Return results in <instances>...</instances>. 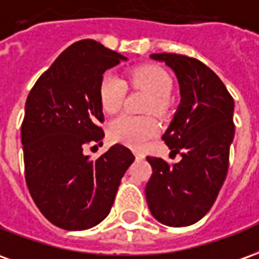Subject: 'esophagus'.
Masks as SVG:
<instances>
[{"label": "esophagus", "mask_w": 259, "mask_h": 259, "mask_svg": "<svg viewBox=\"0 0 259 259\" xmlns=\"http://www.w3.org/2000/svg\"><path fill=\"white\" fill-rule=\"evenodd\" d=\"M135 158H137V159H144V158H145V155H144L142 152H135Z\"/></svg>", "instance_id": "1"}]
</instances>
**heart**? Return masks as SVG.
<instances>
[{
    "mask_svg": "<svg viewBox=\"0 0 259 259\" xmlns=\"http://www.w3.org/2000/svg\"><path fill=\"white\" fill-rule=\"evenodd\" d=\"M128 83L151 94L148 110L153 112L165 111L166 101L172 90V78L162 67L156 65L138 66L128 73ZM125 81L118 76L107 74L100 83L99 99L101 108L107 114H115L122 107L125 97ZM159 131L156 119L152 117L119 115L108 126V134L114 141L134 148H141Z\"/></svg>",
    "mask_w": 259,
    "mask_h": 259,
    "instance_id": "obj_1",
    "label": "heart"
}]
</instances>
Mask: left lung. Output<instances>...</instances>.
I'll list each match as a JSON object with an SVG mask.
<instances>
[{"mask_svg":"<svg viewBox=\"0 0 259 259\" xmlns=\"http://www.w3.org/2000/svg\"><path fill=\"white\" fill-rule=\"evenodd\" d=\"M176 74L181 104L162 140L182 156L178 163L148 156L152 176L147 183L148 207L162 224L186 227L204 217L226 181L234 138V100L200 60L176 53H153Z\"/></svg>","mask_w":259,"mask_h":259,"instance_id":"obj_1","label":"left lung"}]
</instances>
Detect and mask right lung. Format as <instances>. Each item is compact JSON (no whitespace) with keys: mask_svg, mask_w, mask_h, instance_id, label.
<instances>
[{"mask_svg":"<svg viewBox=\"0 0 259 259\" xmlns=\"http://www.w3.org/2000/svg\"><path fill=\"white\" fill-rule=\"evenodd\" d=\"M125 56L83 39L63 51L29 92L21 126L25 181L40 213L56 227L87 230L106 219L135 156L121 144L99 159L85 145L104 138L99 89Z\"/></svg>","mask_w":259,"mask_h":259,"instance_id":"obj_1","label":"right lung"}]
</instances>
